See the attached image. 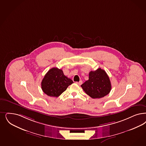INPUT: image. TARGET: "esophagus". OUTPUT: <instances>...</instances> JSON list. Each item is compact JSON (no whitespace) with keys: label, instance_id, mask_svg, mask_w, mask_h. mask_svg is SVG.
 Masks as SVG:
<instances>
[{"label":"esophagus","instance_id":"1","mask_svg":"<svg viewBox=\"0 0 146 146\" xmlns=\"http://www.w3.org/2000/svg\"><path fill=\"white\" fill-rule=\"evenodd\" d=\"M76 84H77L78 85H80L82 84V81L80 80L79 82H76Z\"/></svg>","mask_w":146,"mask_h":146}]
</instances>
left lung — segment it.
<instances>
[{
	"instance_id": "obj_1",
	"label": "left lung",
	"mask_w": 146,
	"mask_h": 146,
	"mask_svg": "<svg viewBox=\"0 0 146 146\" xmlns=\"http://www.w3.org/2000/svg\"><path fill=\"white\" fill-rule=\"evenodd\" d=\"M86 93L93 99H100L108 94L111 88V81L106 72L100 68L89 73V79L82 84Z\"/></svg>"
}]
</instances>
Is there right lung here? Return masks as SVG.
I'll use <instances>...</instances> for the list:
<instances>
[{"label":"right lung","instance_id":"1","mask_svg":"<svg viewBox=\"0 0 146 146\" xmlns=\"http://www.w3.org/2000/svg\"><path fill=\"white\" fill-rule=\"evenodd\" d=\"M73 83L64 75L62 70L54 67L50 69L41 81V88L46 95L58 97Z\"/></svg>","mask_w":146,"mask_h":146}]
</instances>
